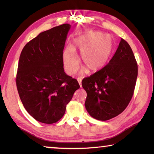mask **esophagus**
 <instances>
[{
    "mask_svg": "<svg viewBox=\"0 0 154 154\" xmlns=\"http://www.w3.org/2000/svg\"><path fill=\"white\" fill-rule=\"evenodd\" d=\"M77 81H78V82H79V84L80 85V87L82 88V79H81V78H78Z\"/></svg>",
    "mask_w": 154,
    "mask_h": 154,
    "instance_id": "obj_1",
    "label": "esophagus"
}]
</instances>
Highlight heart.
Segmentation results:
<instances>
[{
	"mask_svg": "<svg viewBox=\"0 0 154 154\" xmlns=\"http://www.w3.org/2000/svg\"><path fill=\"white\" fill-rule=\"evenodd\" d=\"M113 42L110 35H103L100 32H90L80 36L74 41L71 48H66L62 55L64 69L72 75L79 67V59L75 51L81 54V61L85 65L81 72L88 69L90 72L100 71L110 58Z\"/></svg>",
	"mask_w": 154,
	"mask_h": 154,
	"instance_id": "b5f03b06",
	"label": "heart"
}]
</instances>
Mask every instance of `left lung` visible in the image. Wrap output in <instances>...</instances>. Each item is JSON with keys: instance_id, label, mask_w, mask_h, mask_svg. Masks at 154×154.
<instances>
[{"instance_id": "obj_1", "label": "left lung", "mask_w": 154, "mask_h": 154, "mask_svg": "<svg viewBox=\"0 0 154 154\" xmlns=\"http://www.w3.org/2000/svg\"><path fill=\"white\" fill-rule=\"evenodd\" d=\"M138 66L129 44L121 38L109 63L82 84L87 92L85 106L98 120L106 121L118 116L127 107L133 95Z\"/></svg>"}]
</instances>
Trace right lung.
I'll return each mask as SVG.
<instances>
[{
	"mask_svg": "<svg viewBox=\"0 0 154 154\" xmlns=\"http://www.w3.org/2000/svg\"><path fill=\"white\" fill-rule=\"evenodd\" d=\"M71 26L64 24L41 32L24 46L20 56L16 77L20 98L28 113L44 124L60 120L80 88L63 67L62 55Z\"/></svg>",
	"mask_w": 154,
	"mask_h": 154,
	"instance_id": "add662e5",
	"label": "right lung"
}]
</instances>
